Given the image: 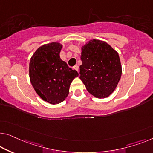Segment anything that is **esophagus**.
<instances>
[{
    "instance_id": "esophagus-1",
    "label": "esophagus",
    "mask_w": 153,
    "mask_h": 153,
    "mask_svg": "<svg viewBox=\"0 0 153 153\" xmlns=\"http://www.w3.org/2000/svg\"><path fill=\"white\" fill-rule=\"evenodd\" d=\"M74 69H75V70H76L77 72H78V69H79V67L77 65H76V66H74Z\"/></svg>"
}]
</instances>
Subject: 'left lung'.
<instances>
[{
    "label": "left lung",
    "instance_id": "left-lung-1",
    "mask_svg": "<svg viewBox=\"0 0 153 153\" xmlns=\"http://www.w3.org/2000/svg\"><path fill=\"white\" fill-rule=\"evenodd\" d=\"M79 78L91 95L108 97L122 76L119 55L110 45L99 40H91L82 48Z\"/></svg>",
    "mask_w": 153,
    "mask_h": 153
}]
</instances>
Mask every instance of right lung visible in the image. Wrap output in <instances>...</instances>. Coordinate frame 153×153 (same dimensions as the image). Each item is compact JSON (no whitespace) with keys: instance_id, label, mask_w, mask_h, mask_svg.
Masks as SVG:
<instances>
[{"instance_id":"obj_1","label":"right lung","mask_w":153,"mask_h":153,"mask_svg":"<svg viewBox=\"0 0 153 153\" xmlns=\"http://www.w3.org/2000/svg\"><path fill=\"white\" fill-rule=\"evenodd\" d=\"M62 45L51 42L38 48L29 62V77L36 92L52 104L63 102L69 94L71 83L78 76L60 59Z\"/></svg>"}]
</instances>
